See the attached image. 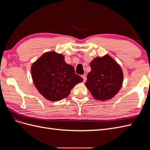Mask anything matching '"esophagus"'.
Wrapping results in <instances>:
<instances>
[{
	"instance_id": "1",
	"label": "esophagus",
	"mask_w": 150,
	"mask_h": 150,
	"mask_svg": "<svg viewBox=\"0 0 150 150\" xmlns=\"http://www.w3.org/2000/svg\"><path fill=\"white\" fill-rule=\"evenodd\" d=\"M82 78H83V81L85 82V81H86V79H87V77H86V74H83L82 76Z\"/></svg>"
}]
</instances>
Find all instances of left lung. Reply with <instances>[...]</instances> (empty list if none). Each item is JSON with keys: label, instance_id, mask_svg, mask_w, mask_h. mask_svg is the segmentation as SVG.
<instances>
[{"label": "left lung", "instance_id": "left-lung-1", "mask_svg": "<svg viewBox=\"0 0 150 150\" xmlns=\"http://www.w3.org/2000/svg\"><path fill=\"white\" fill-rule=\"evenodd\" d=\"M90 66L86 86L96 100H110L119 92L123 82L121 66L108 54L94 58Z\"/></svg>", "mask_w": 150, "mask_h": 150}]
</instances>
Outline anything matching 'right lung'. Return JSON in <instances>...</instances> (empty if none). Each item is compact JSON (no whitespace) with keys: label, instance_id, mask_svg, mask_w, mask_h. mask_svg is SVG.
<instances>
[{"label":"right lung","instance_id":"right-lung-1","mask_svg":"<svg viewBox=\"0 0 150 150\" xmlns=\"http://www.w3.org/2000/svg\"><path fill=\"white\" fill-rule=\"evenodd\" d=\"M33 83L39 93L51 101L67 98L71 90L83 81L75 74L74 67L64 61V56L55 51L45 52L30 69Z\"/></svg>","mask_w":150,"mask_h":150}]
</instances>
